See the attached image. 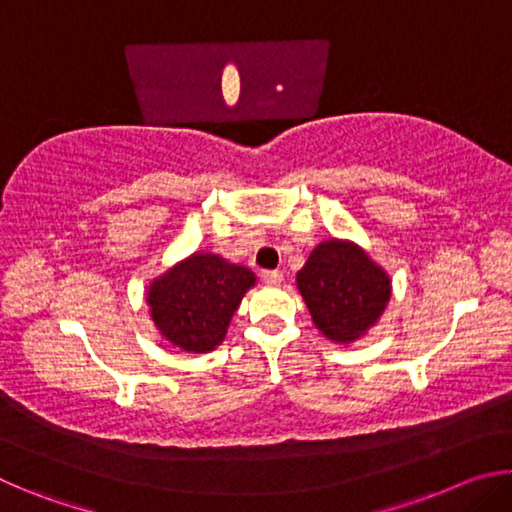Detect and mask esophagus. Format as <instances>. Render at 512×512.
<instances>
[{
    "mask_svg": "<svg viewBox=\"0 0 512 512\" xmlns=\"http://www.w3.org/2000/svg\"><path fill=\"white\" fill-rule=\"evenodd\" d=\"M262 280L266 284H271V287H277V284L282 282V273L280 271H264L262 273Z\"/></svg>",
    "mask_w": 512,
    "mask_h": 512,
    "instance_id": "34e87169",
    "label": "esophagus"
}]
</instances>
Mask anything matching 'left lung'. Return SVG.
<instances>
[{"label": "left lung", "mask_w": 512, "mask_h": 512, "mask_svg": "<svg viewBox=\"0 0 512 512\" xmlns=\"http://www.w3.org/2000/svg\"><path fill=\"white\" fill-rule=\"evenodd\" d=\"M296 284L318 332L343 345L377 325L393 291L384 268L348 239H327L311 250Z\"/></svg>", "instance_id": "8db88e82"}]
</instances>
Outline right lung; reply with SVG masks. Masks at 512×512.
Listing matches in <instances>:
<instances>
[{
  "label": "right lung",
  "mask_w": 512,
  "mask_h": 512,
  "mask_svg": "<svg viewBox=\"0 0 512 512\" xmlns=\"http://www.w3.org/2000/svg\"><path fill=\"white\" fill-rule=\"evenodd\" d=\"M257 282L246 266L214 253H194L149 284L146 302L162 339L203 354L221 345L246 291Z\"/></svg>",
  "instance_id": "right-lung-1"
}]
</instances>
